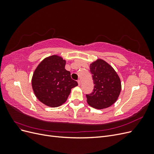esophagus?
Listing matches in <instances>:
<instances>
[{
    "label": "esophagus",
    "mask_w": 154,
    "mask_h": 154,
    "mask_svg": "<svg viewBox=\"0 0 154 154\" xmlns=\"http://www.w3.org/2000/svg\"><path fill=\"white\" fill-rule=\"evenodd\" d=\"M78 85L80 86L81 85V81L80 80H78Z\"/></svg>",
    "instance_id": "34e87169"
}]
</instances>
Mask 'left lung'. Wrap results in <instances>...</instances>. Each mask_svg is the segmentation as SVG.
<instances>
[{
	"label": "left lung",
	"instance_id": "8db88e82",
	"mask_svg": "<svg viewBox=\"0 0 154 154\" xmlns=\"http://www.w3.org/2000/svg\"><path fill=\"white\" fill-rule=\"evenodd\" d=\"M94 87L93 92L86 95L87 102L96 109H103L117 101L122 90V82L117 72L109 63L97 59L90 64Z\"/></svg>",
	"mask_w": 154,
	"mask_h": 154
}]
</instances>
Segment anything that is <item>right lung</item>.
<instances>
[{
  "instance_id": "right-lung-1",
  "label": "right lung",
  "mask_w": 154,
  "mask_h": 154,
  "mask_svg": "<svg viewBox=\"0 0 154 154\" xmlns=\"http://www.w3.org/2000/svg\"><path fill=\"white\" fill-rule=\"evenodd\" d=\"M66 60L57 54L45 58L36 67L31 79L32 88L36 98L50 107L63 105L72 88L78 85L65 69Z\"/></svg>"
}]
</instances>
